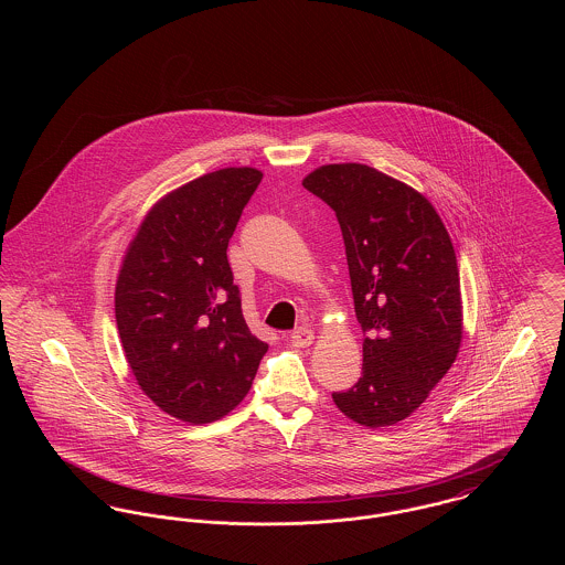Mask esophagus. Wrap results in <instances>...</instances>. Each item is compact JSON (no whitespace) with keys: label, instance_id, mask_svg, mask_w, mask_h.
Instances as JSON below:
<instances>
[{"label":"esophagus","instance_id":"34e87169","mask_svg":"<svg viewBox=\"0 0 565 565\" xmlns=\"http://www.w3.org/2000/svg\"><path fill=\"white\" fill-rule=\"evenodd\" d=\"M290 343L295 348H309L313 343V330L309 328H298L292 334H290Z\"/></svg>","mask_w":565,"mask_h":565}]
</instances>
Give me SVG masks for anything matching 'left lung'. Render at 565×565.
Masks as SVG:
<instances>
[{
  "label": "left lung",
  "instance_id": "left-lung-1",
  "mask_svg": "<svg viewBox=\"0 0 565 565\" xmlns=\"http://www.w3.org/2000/svg\"><path fill=\"white\" fill-rule=\"evenodd\" d=\"M302 186L337 214L366 334L362 376L332 401L360 426H394L456 362L461 295L454 243L424 194L369 164H323Z\"/></svg>",
  "mask_w": 565,
  "mask_h": 565
}]
</instances>
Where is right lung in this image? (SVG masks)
I'll list each match as a JSON object with an SVG mask.
<instances>
[{"label":"right lung","instance_id":"obj_1","mask_svg":"<svg viewBox=\"0 0 565 565\" xmlns=\"http://www.w3.org/2000/svg\"><path fill=\"white\" fill-rule=\"evenodd\" d=\"M263 173L228 167L148 212L116 281V326L143 394L189 424L242 403L269 345L243 320L226 247Z\"/></svg>","mask_w":565,"mask_h":565}]
</instances>
